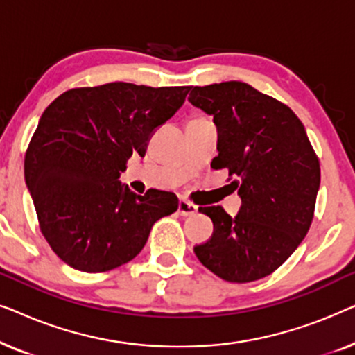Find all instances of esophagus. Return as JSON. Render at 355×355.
Instances as JSON below:
<instances>
[{"label": "esophagus", "mask_w": 355, "mask_h": 355, "mask_svg": "<svg viewBox=\"0 0 355 355\" xmlns=\"http://www.w3.org/2000/svg\"><path fill=\"white\" fill-rule=\"evenodd\" d=\"M178 213L181 216H192V215H196V213H197V207L191 202L181 200V202H179V205H178Z\"/></svg>", "instance_id": "1"}]
</instances>
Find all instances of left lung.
<instances>
[{"label":"left lung","mask_w":355,"mask_h":355,"mask_svg":"<svg viewBox=\"0 0 355 355\" xmlns=\"http://www.w3.org/2000/svg\"><path fill=\"white\" fill-rule=\"evenodd\" d=\"M189 101L213 116V169L234 176L242 205L200 207L213 234L193 247L203 266L230 283H250L279 268L307 234L320 187V163L294 111L244 82L193 87Z\"/></svg>","instance_id":"8db88e82"}]
</instances>
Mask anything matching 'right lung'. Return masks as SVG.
Returning a JSON list of instances; mask_svg holds the SVG:
<instances>
[{"label": "right lung", "mask_w": 355, "mask_h": 355, "mask_svg": "<svg viewBox=\"0 0 355 355\" xmlns=\"http://www.w3.org/2000/svg\"><path fill=\"white\" fill-rule=\"evenodd\" d=\"M189 90L111 82L67 90L43 111L24 174L42 234L64 263L85 273L118 268L144 249L159 218L178 210L173 192L137 196L119 176Z\"/></svg>", "instance_id": "add662e5"}]
</instances>
